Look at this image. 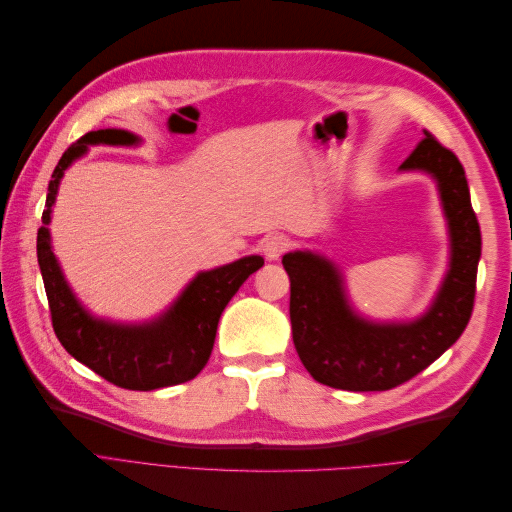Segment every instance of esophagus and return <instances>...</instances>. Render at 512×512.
Segmentation results:
<instances>
[{"mask_svg":"<svg viewBox=\"0 0 512 512\" xmlns=\"http://www.w3.org/2000/svg\"><path fill=\"white\" fill-rule=\"evenodd\" d=\"M290 247V239L286 235H280V232H275V235H269L265 241H262V252L269 260H277L282 258V254Z\"/></svg>","mask_w":512,"mask_h":512,"instance_id":"1","label":"esophagus"}]
</instances>
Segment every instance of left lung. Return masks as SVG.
Wrapping results in <instances>:
<instances>
[{"label": "left lung", "mask_w": 512, "mask_h": 512, "mask_svg": "<svg viewBox=\"0 0 512 512\" xmlns=\"http://www.w3.org/2000/svg\"><path fill=\"white\" fill-rule=\"evenodd\" d=\"M399 170H423L436 179L451 232V269L421 318L367 322L352 312L342 273L327 258L312 252H290L282 258L290 277L294 348L312 378L333 389H395L451 348L472 316L480 226L470 203L466 170L427 130Z\"/></svg>", "instance_id": "obj_1"}]
</instances>
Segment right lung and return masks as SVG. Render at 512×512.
I'll return each instance as SVG.
<instances>
[{
	"mask_svg": "<svg viewBox=\"0 0 512 512\" xmlns=\"http://www.w3.org/2000/svg\"><path fill=\"white\" fill-rule=\"evenodd\" d=\"M136 145L126 130L87 132L72 143L53 170L46 209L38 230V265L49 299L53 331L76 361L121 389L153 391L196 378L207 365L218 322L228 301L265 260L245 256L230 265L198 273L166 312L145 324H115L91 316L76 301L51 250V207L64 170L87 151V145Z\"/></svg>",
	"mask_w": 512,
	"mask_h": 512,
	"instance_id": "obj_1",
	"label": "right lung"
}]
</instances>
